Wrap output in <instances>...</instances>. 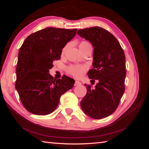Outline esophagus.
<instances>
[{"instance_id":"esophagus-1","label":"esophagus","mask_w":149,"mask_h":149,"mask_svg":"<svg viewBox=\"0 0 149 149\" xmlns=\"http://www.w3.org/2000/svg\"><path fill=\"white\" fill-rule=\"evenodd\" d=\"M81 85V83L79 81H75V86H76V85Z\"/></svg>"}]
</instances>
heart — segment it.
<instances>
[{"label": "heart", "instance_id": "obj_1", "mask_svg": "<svg viewBox=\"0 0 149 149\" xmlns=\"http://www.w3.org/2000/svg\"><path fill=\"white\" fill-rule=\"evenodd\" d=\"M68 45L65 46L64 49L62 50V54H64L65 52V50L68 49ZM79 49L81 50V51L83 50H84L85 49H87L89 47H91V45L86 41H82L79 42ZM87 68L85 65H70V66L68 68V72L70 74H72V75H74L75 77H81L83 75L85 74V71H86Z\"/></svg>", "mask_w": 149, "mask_h": 149}]
</instances>
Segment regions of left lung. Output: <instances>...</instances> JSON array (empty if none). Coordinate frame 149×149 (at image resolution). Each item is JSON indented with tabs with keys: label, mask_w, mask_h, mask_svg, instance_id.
Instances as JSON below:
<instances>
[{
	"label": "left lung",
	"mask_w": 149,
	"mask_h": 149,
	"mask_svg": "<svg viewBox=\"0 0 149 149\" xmlns=\"http://www.w3.org/2000/svg\"><path fill=\"white\" fill-rule=\"evenodd\" d=\"M77 34L94 47L93 68L87 73L91 81L98 80L92 89L85 84L87 94L81 102L83 111L93 119H102L116 110L125 91V57L116 38L99 27L79 29Z\"/></svg>",
	"instance_id": "obj_1"
}]
</instances>
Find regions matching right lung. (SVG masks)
<instances>
[{
    "label": "right lung",
    "mask_w": 149,
    "mask_h": 149,
    "mask_svg": "<svg viewBox=\"0 0 149 149\" xmlns=\"http://www.w3.org/2000/svg\"><path fill=\"white\" fill-rule=\"evenodd\" d=\"M76 33L77 29L47 27L29 35L20 47L15 87L28 112L39 116L50 114L62 95L74 87V79L67 76L55 79L49 72Z\"/></svg>",
    "instance_id": "obj_1"
}]
</instances>
